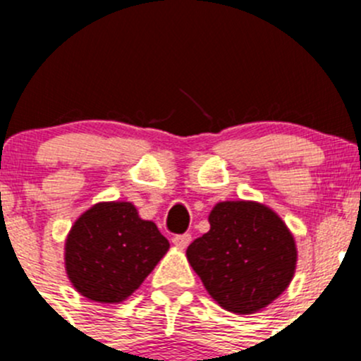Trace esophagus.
Segmentation results:
<instances>
[{
	"instance_id": "1",
	"label": "esophagus",
	"mask_w": 361,
	"mask_h": 361,
	"mask_svg": "<svg viewBox=\"0 0 361 361\" xmlns=\"http://www.w3.org/2000/svg\"><path fill=\"white\" fill-rule=\"evenodd\" d=\"M190 241H192V235L188 234V232L187 234H176L173 238V245L178 246V248H181V250L187 248V246L190 245Z\"/></svg>"
}]
</instances>
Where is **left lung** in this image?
I'll return each mask as SVG.
<instances>
[{
    "mask_svg": "<svg viewBox=\"0 0 361 361\" xmlns=\"http://www.w3.org/2000/svg\"><path fill=\"white\" fill-rule=\"evenodd\" d=\"M209 225L188 246L187 258L221 307L251 314L285 292L293 278L297 248L274 211L250 201L218 202Z\"/></svg>",
    "mask_w": 361,
    "mask_h": 361,
    "instance_id": "left-lung-1",
    "label": "left lung"
}]
</instances>
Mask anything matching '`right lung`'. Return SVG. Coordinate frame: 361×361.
I'll return each instance as SVG.
<instances>
[{"mask_svg": "<svg viewBox=\"0 0 361 361\" xmlns=\"http://www.w3.org/2000/svg\"><path fill=\"white\" fill-rule=\"evenodd\" d=\"M169 241L130 202H99L87 209L66 239V272L83 297L116 304L140 288Z\"/></svg>", "mask_w": 361, "mask_h": 361, "instance_id": "1", "label": "right lung"}]
</instances>
